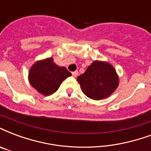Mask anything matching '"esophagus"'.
<instances>
[{
    "mask_svg": "<svg viewBox=\"0 0 151 151\" xmlns=\"http://www.w3.org/2000/svg\"><path fill=\"white\" fill-rule=\"evenodd\" d=\"M72 75L73 76V77H77V76L78 75V71H74V72L72 73Z\"/></svg>",
    "mask_w": 151,
    "mask_h": 151,
    "instance_id": "34e87169",
    "label": "esophagus"
}]
</instances>
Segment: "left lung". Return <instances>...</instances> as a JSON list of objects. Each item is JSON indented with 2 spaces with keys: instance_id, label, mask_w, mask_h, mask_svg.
I'll return each instance as SVG.
<instances>
[{
  "instance_id": "8db88e82",
  "label": "left lung",
  "mask_w": 151,
  "mask_h": 151,
  "mask_svg": "<svg viewBox=\"0 0 151 151\" xmlns=\"http://www.w3.org/2000/svg\"><path fill=\"white\" fill-rule=\"evenodd\" d=\"M114 68L108 62L94 61L78 78L82 92L88 98L101 100L108 98L119 83Z\"/></svg>"
}]
</instances>
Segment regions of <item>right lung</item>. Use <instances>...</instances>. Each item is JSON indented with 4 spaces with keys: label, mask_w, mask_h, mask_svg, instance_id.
I'll list each match as a JSON object with an SVG mask.
<instances>
[{
    "label": "right lung",
    "mask_w": 151,
    "mask_h": 151,
    "mask_svg": "<svg viewBox=\"0 0 151 151\" xmlns=\"http://www.w3.org/2000/svg\"><path fill=\"white\" fill-rule=\"evenodd\" d=\"M71 75L65 67L57 65L50 58L33 64L29 73V81L37 92L48 96L56 92L61 82Z\"/></svg>",
    "instance_id": "1"
}]
</instances>
